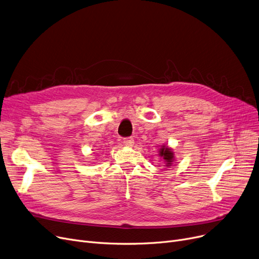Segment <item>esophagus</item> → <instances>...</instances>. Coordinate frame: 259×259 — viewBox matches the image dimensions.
I'll list each match as a JSON object with an SVG mask.
<instances>
[{
  "label": "esophagus",
  "mask_w": 259,
  "mask_h": 259,
  "mask_svg": "<svg viewBox=\"0 0 259 259\" xmlns=\"http://www.w3.org/2000/svg\"><path fill=\"white\" fill-rule=\"evenodd\" d=\"M123 144H125L126 146H129V147H131V146L134 145V140L132 138H125V139H123Z\"/></svg>",
  "instance_id": "1"
}]
</instances>
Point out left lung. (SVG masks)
Listing matches in <instances>:
<instances>
[{"label":"left lung","instance_id":"8db88e82","mask_svg":"<svg viewBox=\"0 0 259 259\" xmlns=\"http://www.w3.org/2000/svg\"><path fill=\"white\" fill-rule=\"evenodd\" d=\"M160 155L165 160L167 166H170L172 164L175 155H174V152L169 148L163 146V147L160 149Z\"/></svg>","mask_w":259,"mask_h":259}]
</instances>
